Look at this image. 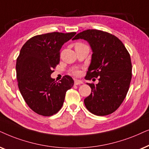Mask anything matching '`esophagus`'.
<instances>
[{"label": "esophagus", "instance_id": "1", "mask_svg": "<svg viewBox=\"0 0 149 149\" xmlns=\"http://www.w3.org/2000/svg\"><path fill=\"white\" fill-rule=\"evenodd\" d=\"M83 84L82 81L79 80H74V84L75 85H79V84Z\"/></svg>", "mask_w": 149, "mask_h": 149}]
</instances>
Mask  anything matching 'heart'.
<instances>
[{"instance_id": "obj_1", "label": "heart", "mask_w": 149, "mask_h": 149, "mask_svg": "<svg viewBox=\"0 0 149 149\" xmlns=\"http://www.w3.org/2000/svg\"><path fill=\"white\" fill-rule=\"evenodd\" d=\"M81 45H84V44H82V43H76V46H81ZM73 73L74 75H78L79 73H80V71L79 70H78V69H74V70H73Z\"/></svg>"}]
</instances>
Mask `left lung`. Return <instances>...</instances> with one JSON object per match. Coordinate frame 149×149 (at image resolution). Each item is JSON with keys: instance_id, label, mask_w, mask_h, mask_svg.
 Returning a JSON list of instances; mask_svg holds the SVG:
<instances>
[{"instance_id": "8db88e82", "label": "left lung", "mask_w": 149, "mask_h": 149, "mask_svg": "<svg viewBox=\"0 0 149 149\" xmlns=\"http://www.w3.org/2000/svg\"><path fill=\"white\" fill-rule=\"evenodd\" d=\"M84 39L93 54L85 79L98 78V84H89L91 93L84 99L89 112L106 116L117 110L125 98L132 80L130 55L114 35L99 30H86L72 40Z\"/></svg>"}]
</instances>
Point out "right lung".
<instances>
[{"label":"right lung","instance_id":"add662e5","mask_svg":"<svg viewBox=\"0 0 149 149\" xmlns=\"http://www.w3.org/2000/svg\"><path fill=\"white\" fill-rule=\"evenodd\" d=\"M76 33L58 32L37 35L22 47L16 61V76L21 95L29 108L38 114L49 116L62 108L67 90L74 81L65 76L57 82L51 78L60 61L63 45Z\"/></svg>","mask_w":149,"mask_h":149}]
</instances>
